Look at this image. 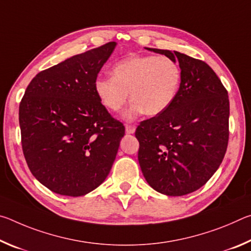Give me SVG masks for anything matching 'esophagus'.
<instances>
[{
    "instance_id": "esophagus-1",
    "label": "esophagus",
    "mask_w": 251,
    "mask_h": 251,
    "mask_svg": "<svg viewBox=\"0 0 251 251\" xmlns=\"http://www.w3.org/2000/svg\"><path fill=\"white\" fill-rule=\"evenodd\" d=\"M135 129H136V127L134 125H126L125 126L126 134H134L135 133Z\"/></svg>"
}]
</instances>
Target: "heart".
<instances>
[{"instance_id":"heart-1","label":"heart","mask_w":251,"mask_h":251,"mask_svg":"<svg viewBox=\"0 0 251 251\" xmlns=\"http://www.w3.org/2000/svg\"><path fill=\"white\" fill-rule=\"evenodd\" d=\"M181 70L175 59L156 55H135L113 67V75L95 79L94 90L100 103L120 112L128 100L124 118L133 121L141 114L156 116L173 104L179 91Z\"/></svg>"}]
</instances>
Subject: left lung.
Wrapping results in <instances>:
<instances>
[{
  "mask_svg": "<svg viewBox=\"0 0 251 251\" xmlns=\"http://www.w3.org/2000/svg\"><path fill=\"white\" fill-rule=\"evenodd\" d=\"M146 49L178 61L181 82L173 104L136 128L138 161L151 188L182 196L205 185L226 154L228 92L201 59L176 50Z\"/></svg>",
  "mask_w": 251,
  "mask_h": 251,
  "instance_id": "obj_1",
  "label": "left lung"
}]
</instances>
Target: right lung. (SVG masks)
<instances>
[{
  "label": "right lung",
  "instance_id": "add662e5",
  "mask_svg": "<svg viewBox=\"0 0 251 251\" xmlns=\"http://www.w3.org/2000/svg\"><path fill=\"white\" fill-rule=\"evenodd\" d=\"M115 42L40 72L20 103L23 154L42 185L63 196H84L110 172L125 127L97 97L94 83Z\"/></svg>",
  "mask_w": 251,
  "mask_h": 251
}]
</instances>
